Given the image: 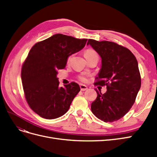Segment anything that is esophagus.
Listing matches in <instances>:
<instances>
[{
	"mask_svg": "<svg viewBox=\"0 0 157 157\" xmlns=\"http://www.w3.org/2000/svg\"><path fill=\"white\" fill-rule=\"evenodd\" d=\"M80 90L81 91H86L87 89V87L82 84H80Z\"/></svg>",
	"mask_w": 157,
	"mask_h": 157,
	"instance_id": "34e87169",
	"label": "esophagus"
}]
</instances>
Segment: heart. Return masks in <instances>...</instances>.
<instances>
[{"label":"heart","instance_id":"1","mask_svg":"<svg viewBox=\"0 0 157 157\" xmlns=\"http://www.w3.org/2000/svg\"><path fill=\"white\" fill-rule=\"evenodd\" d=\"M84 57L86 58V59L87 60H88L91 59H93V58H98L97 53L93 49H86L84 52ZM72 57H73V55H70L68 56V57L67 59V63H69V62H70ZM78 78L81 81H84V82L86 80V76L84 75H80V76L78 77Z\"/></svg>","mask_w":157,"mask_h":157}]
</instances>
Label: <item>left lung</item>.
Segmentation results:
<instances>
[{"label": "left lung", "instance_id": "obj_1", "mask_svg": "<svg viewBox=\"0 0 157 157\" xmlns=\"http://www.w3.org/2000/svg\"><path fill=\"white\" fill-rule=\"evenodd\" d=\"M90 45L102 59L96 84L106 86L107 91L100 90L91 105L93 113L105 122L123 117L133 105L141 86L138 62L129 49L109 41L89 39Z\"/></svg>", "mask_w": 157, "mask_h": 157}]
</instances>
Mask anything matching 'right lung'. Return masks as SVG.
<instances>
[{
    "label": "right lung",
    "mask_w": 157,
    "mask_h": 157,
    "mask_svg": "<svg viewBox=\"0 0 157 157\" xmlns=\"http://www.w3.org/2000/svg\"><path fill=\"white\" fill-rule=\"evenodd\" d=\"M87 40L55 34L30 49L22 67V83L29 107L40 117L57 118L70 108L80 88L73 82L60 87L57 71L66 67L68 56L84 48Z\"/></svg>",
    "instance_id": "1"
}]
</instances>
